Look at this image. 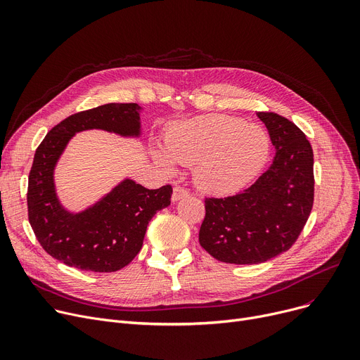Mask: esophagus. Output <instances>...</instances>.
Returning <instances> with one entry per match:
<instances>
[{"label": "esophagus", "instance_id": "esophagus-1", "mask_svg": "<svg viewBox=\"0 0 360 360\" xmlns=\"http://www.w3.org/2000/svg\"><path fill=\"white\" fill-rule=\"evenodd\" d=\"M188 193L185 188H182V186H179V185H176L175 188H174V194H172V201H179V200H182V198H185V197H188Z\"/></svg>", "mask_w": 360, "mask_h": 360}]
</instances>
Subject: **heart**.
Returning a JSON list of instances; mask_svg holds the SVG:
<instances>
[{
    "label": "heart",
    "instance_id": "obj_1",
    "mask_svg": "<svg viewBox=\"0 0 360 360\" xmlns=\"http://www.w3.org/2000/svg\"><path fill=\"white\" fill-rule=\"evenodd\" d=\"M170 157L155 158L170 170L174 160L195 166L198 186L214 194H231L250 184L266 165L270 139L261 127L228 115H202L179 122L165 136Z\"/></svg>",
    "mask_w": 360,
    "mask_h": 360
}]
</instances>
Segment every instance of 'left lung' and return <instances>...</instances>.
<instances>
[{"instance_id":"obj_1","label":"left lung","mask_w":360,"mask_h":360,"mask_svg":"<svg viewBox=\"0 0 360 360\" xmlns=\"http://www.w3.org/2000/svg\"><path fill=\"white\" fill-rule=\"evenodd\" d=\"M276 156L250 188L226 198H205L200 245L228 264H259L296 242L314 204V151L292 121L258 112Z\"/></svg>"}]
</instances>
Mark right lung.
I'll return each mask as SVG.
<instances>
[{
    "mask_svg": "<svg viewBox=\"0 0 360 360\" xmlns=\"http://www.w3.org/2000/svg\"><path fill=\"white\" fill-rule=\"evenodd\" d=\"M140 110L137 103H106L74 113L36 148L27 188L29 221L42 248L68 267L94 273L124 269L140 252L151 217L170 204V185L147 190L129 178L79 213L67 210L56 194L55 166L70 140L87 129L139 139Z\"/></svg>",
    "mask_w": 360,
    "mask_h": 360,
    "instance_id": "1",
    "label": "right lung"
}]
</instances>
